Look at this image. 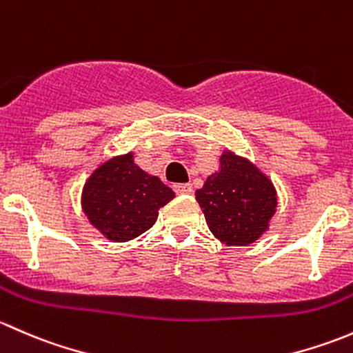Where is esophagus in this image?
Returning a JSON list of instances; mask_svg holds the SVG:
<instances>
[{
    "label": "esophagus",
    "instance_id": "1",
    "mask_svg": "<svg viewBox=\"0 0 353 353\" xmlns=\"http://www.w3.org/2000/svg\"><path fill=\"white\" fill-rule=\"evenodd\" d=\"M174 191L177 194H191L193 193V186L191 184H174Z\"/></svg>",
    "mask_w": 353,
    "mask_h": 353
}]
</instances>
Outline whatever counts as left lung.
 I'll return each instance as SVG.
<instances>
[{
    "instance_id": "1",
    "label": "left lung",
    "mask_w": 353,
    "mask_h": 353,
    "mask_svg": "<svg viewBox=\"0 0 353 353\" xmlns=\"http://www.w3.org/2000/svg\"><path fill=\"white\" fill-rule=\"evenodd\" d=\"M208 229L220 243L249 245L270 229L276 212L272 179L251 160L223 150L220 169L194 193Z\"/></svg>"
}]
</instances>
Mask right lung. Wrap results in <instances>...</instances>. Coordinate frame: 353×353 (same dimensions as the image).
<instances>
[{
    "label": "right lung",
    "mask_w": 353,
    "mask_h": 353,
    "mask_svg": "<svg viewBox=\"0 0 353 353\" xmlns=\"http://www.w3.org/2000/svg\"><path fill=\"white\" fill-rule=\"evenodd\" d=\"M172 198L174 191L140 169L133 152H128L105 160L85 181L81 210L102 236L128 243L147 232Z\"/></svg>",
    "instance_id": "right-lung-1"
}]
</instances>
